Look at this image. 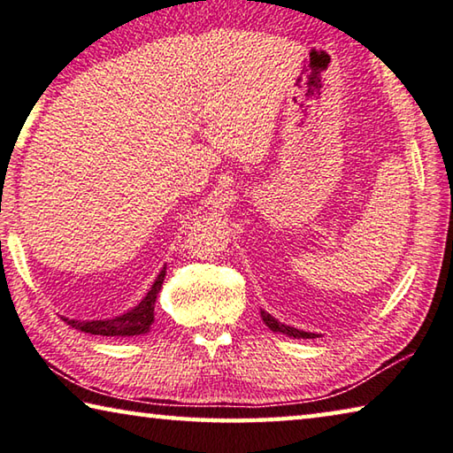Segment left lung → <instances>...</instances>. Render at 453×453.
<instances>
[{
    "instance_id": "left-lung-1",
    "label": "left lung",
    "mask_w": 453,
    "mask_h": 453,
    "mask_svg": "<svg viewBox=\"0 0 453 453\" xmlns=\"http://www.w3.org/2000/svg\"><path fill=\"white\" fill-rule=\"evenodd\" d=\"M261 317L266 327H269L271 331L275 333H283V335H288V337H295V339H315L319 335H315V333H307V331H301V329H295V327H288V325L285 323H279L275 317H271L266 311H261Z\"/></svg>"
}]
</instances>
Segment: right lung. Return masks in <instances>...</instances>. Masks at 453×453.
I'll return each instance as SVG.
<instances>
[{"label": "right lung", "instance_id": "right-lung-1", "mask_svg": "<svg viewBox=\"0 0 453 453\" xmlns=\"http://www.w3.org/2000/svg\"><path fill=\"white\" fill-rule=\"evenodd\" d=\"M166 266L160 271V275L154 280L150 291L146 293L142 301L138 303L134 309L128 313L114 319H102V321H76V319H64L68 321L70 327L90 333V335H106V337H134L142 335V333L150 331V325L154 323V303H157V295L160 291L162 283H165Z\"/></svg>", "mask_w": 453, "mask_h": 453}]
</instances>
